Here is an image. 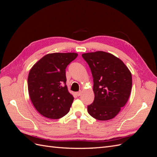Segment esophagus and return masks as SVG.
Returning a JSON list of instances; mask_svg holds the SVG:
<instances>
[{
	"label": "esophagus",
	"instance_id": "34e87169",
	"mask_svg": "<svg viewBox=\"0 0 157 157\" xmlns=\"http://www.w3.org/2000/svg\"><path fill=\"white\" fill-rule=\"evenodd\" d=\"M81 91H79V92H77V96H80V95H81Z\"/></svg>",
	"mask_w": 157,
	"mask_h": 157
}]
</instances>
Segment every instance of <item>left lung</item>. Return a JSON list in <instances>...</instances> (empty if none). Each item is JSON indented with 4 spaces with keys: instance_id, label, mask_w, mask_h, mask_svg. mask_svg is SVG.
Masks as SVG:
<instances>
[{
    "instance_id": "1",
    "label": "left lung",
    "mask_w": 157,
    "mask_h": 157,
    "mask_svg": "<svg viewBox=\"0 0 157 157\" xmlns=\"http://www.w3.org/2000/svg\"><path fill=\"white\" fill-rule=\"evenodd\" d=\"M91 70L94 100L88 112L99 121L115 117L128 101L132 86V74L122 61L105 52L83 54Z\"/></svg>"
}]
</instances>
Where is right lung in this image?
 Returning <instances> with one entry per match:
<instances>
[{
  "instance_id": "right-lung-1",
  "label": "right lung",
  "mask_w": 157,
  "mask_h": 157,
  "mask_svg": "<svg viewBox=\"0 0 157 157\" xmlns=\"http://www.w3.org/2000/svg\"><path fill=\"white\" fill-rule=\"evenodd\" d=\"M78 56L76 53H53L44 56L29 71L28 91L40 114L51 119L67 115L74 98L66 85L65 69Z\"/></svg>"
}]
</instances>
